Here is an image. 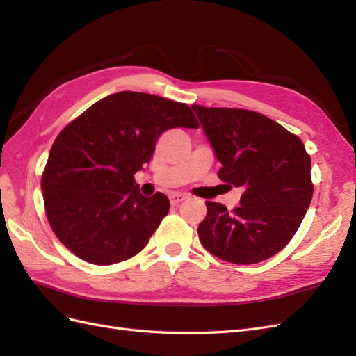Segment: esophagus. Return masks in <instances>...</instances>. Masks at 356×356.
I'll use <instances>...</instances> for the list:
<instances>
[{"label":"esophagus","instance_id":"34e87169","mask_svg":"<svg viewBox=\"0 0 356 356\" xmlns=\"http://www.w3.org/2000/svg\"><path fill=\"white\" fill-rule=\"evenodd\" d=\"M169 199H170V203H172V204H178V203H181L182 200H186L187 196L182 195V193H172V195L169 196Z\"/></svg>","mask_w":356,"mask_h":356}]
</instances>
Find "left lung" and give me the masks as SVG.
Wrapping results in <instances>:
<instances>
[{
  "mask_svg": "<svg viewBox=\"0 0 356 356\" xmlns=\"http://www.w3.org/2000/svg\"><path fill=\"white\" fill-rule=\"evenodd\" d=\"M191 108L221 163L218 178L243 190L232 212L207 202L199 239L224 261H264L284 250L305 218L314 195L310 156L297 135L260 113Z\"/></svg>",
  "mask_w": 356,
  "mask_h": 356,
  "instance_id": "obj_1",
  "label": "left lung"
}]
</instances>
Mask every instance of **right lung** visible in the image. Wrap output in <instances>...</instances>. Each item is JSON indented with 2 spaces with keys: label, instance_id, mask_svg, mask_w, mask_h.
Listing matches in <instances>:
<instances>
[{
  "label": "right lung",
  "instance_id": "obj_1",
  "mask_svg": "<svg viewBox=\"0 0 356 356\" xmlns=\"http://www.w3.org/2000/svg\"><path fill=\"white\" fill-rule=\"evenodd\" d=\"M174 127L197 129L190 106L118 92L89 106L58 135L41 177L51 230L81 260L108 266L143 251L169 212L163 193L145 197L134 179Z\"/></svg>",
  "mask_w": 356,
  "mask_h": 356
}]
</instances>
